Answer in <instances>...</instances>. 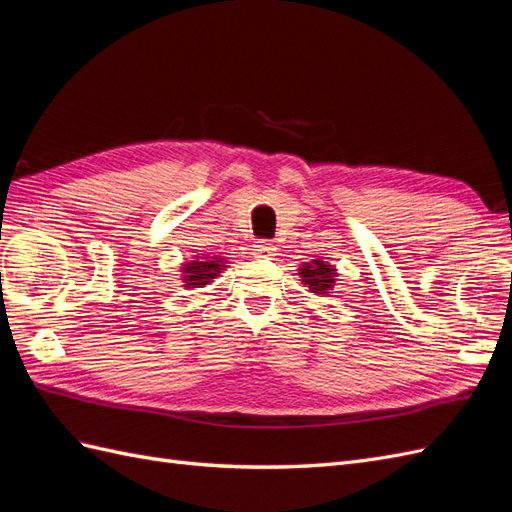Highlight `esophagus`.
Listing matches in <instances>:
<instances>
[{"label":"esophagus","instance_id":"obj_1","mask_svg":"<svg viewBox=\"0 0 512 512\" xmlns=\"http://www.w3.org/2000/svg\"><path fill=\"white\" fill-rule=\"evenodd\" d=\"M275 245L271 241H256L254 245V256L256 258H273L275 256Z\"/></svg>","mask_w":512,"mask_h":512}]
</instances>
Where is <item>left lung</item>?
<instances>
[{"instance_id":"1","label":"left lung","mask_w":512,"mask_h":512,"mask_svg":"<svg viewBox=\"0 0 512 512\" xmlns=\"http://www.w3.org/2000/svg\"><path fill=\"white\" fill-rule=\"evenodd\" d=\"M301 282L309 288V292L318 294V297H335L333 288L337 282V269L329 262H324L320 258H314L309 262H303L299 267Z\"/></svg>"}]
</instances>
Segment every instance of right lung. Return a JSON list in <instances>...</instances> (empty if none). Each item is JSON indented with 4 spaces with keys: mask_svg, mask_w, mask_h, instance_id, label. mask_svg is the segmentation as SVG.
I'll return each mask as SVG.
<instances>
[{
    "mask_svg": "<svg viewBox=\"0 0 512 512\" xmlns=\"http://www.w3.org/2000/svg\"><path fill=\"white\" fill-rule=\"evenodd\" d=\"M226 269V258L222 256H196L181 265V280L185 288H205Z\"/></svg>",
    "mask_w": 512,
    "mask_h": 512,
    "instance_id": "obj_1",
    "label": "right lung"
}]
</instances>
